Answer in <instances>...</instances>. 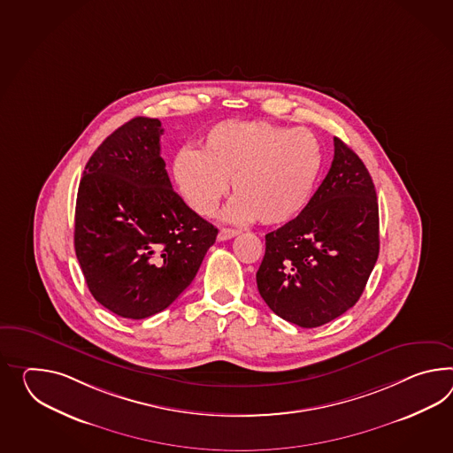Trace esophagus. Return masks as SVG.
I'll return each instance as SVG.
<instances>
[{
	"label": "esophagus",
	"mask_w": 453,
	"mask_h": 453,
	"mask_svg": "<svg viewBox=\"0 0 453 453\" xmlns=\"http://www.w3.org/2000/svg\"><path fill=\"white\" fill-rule=\"evenodd\" d=\"M239 234L237 229H227V227H222L219 234H218V239L219 241H227V239H232V237H235Z\"/></svg>",
	"instance_id": "obj_1"
}]
</instances>
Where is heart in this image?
Segmentation results:
<instances>
[{"label": "heart", "instance_id": "obj_1", "mask_svg": "<svg viewBox=\"0 0 453 453\" xmlns=\"http://www.w3.org/2000/svg\"><path fill=\"white\" fill-rule=\"evenodd\" d=\"M322 168V150L308 129L270 122L224 121L211 127L198 152L181 150L173 177L188 206L211 216L229 191L232 221L265 226L291 221L308 206Z\"/></svg>", "mask_w": 453, "mask_h": 453}]
</instances>
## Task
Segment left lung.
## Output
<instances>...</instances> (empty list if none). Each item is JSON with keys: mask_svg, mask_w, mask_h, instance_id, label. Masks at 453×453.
Instances as JSON below:
<instances>
[{"mask_svg": "<svg viewBox=\"0 0 453 453\" xmlns=\"http://www.w3.org/2000/svg\"><path fill=\"white\" fill-rule=\"evenodd\" d=\"M378 252L373 180L360 157L334 137L331 170L308 206L265 235L258 293L281 319L319 327L360 299Z\"/></svg>", "mask_w": 453, "mask_h": 453, "instance_id": "obj_1", "label": "left lung"}]
</instances>
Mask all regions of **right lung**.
<instances>
[{
  "label": "right lung",
  "instance_id": "right-lung-1",
  "mask_svg": "<svg viewBox=\"0 0 453 453\" xmlns=\"http://www.w3.org/2000/svg\"><path fill=\"white\" fill-rule=\"evenodd\" d=\"M162 134L158 119L122 124L89 157L78 187V264L93 298L127 319L168 308L218 235L173 191Z\"/></svg>",
  "mask_w": 453,
  "mask_h": 453
}]
</instances>
